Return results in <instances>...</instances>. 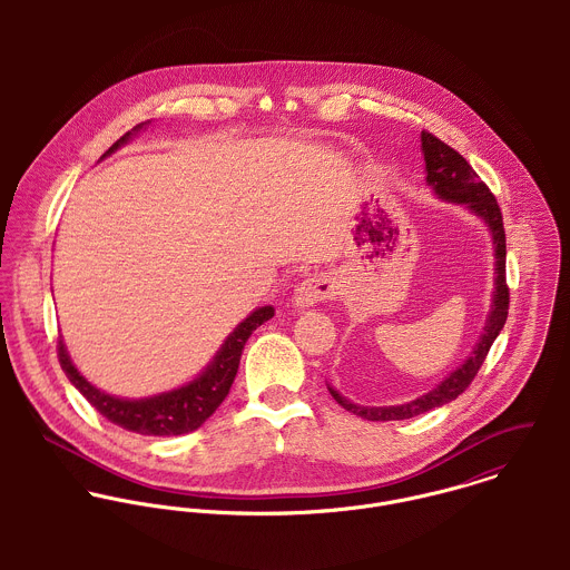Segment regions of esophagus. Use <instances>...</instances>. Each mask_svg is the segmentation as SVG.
<instances>
[{
	"label": "esophagus",
	"instance_id": "1",
	"mask_svg": "<svg viewBox=\"0 0 570 570\" xmlns=\"http://www.w3.org/2000/svg\"><path fill=\"white\" fill-rule=\"evenodd\" d=\"M335 296V285L325 274H314L305 278L296 289H294V307L305 309L314 307L316 303H325Z\"/></svg>",
	"mask_w": 570,
	"mask_h": 570
}]
</instances>
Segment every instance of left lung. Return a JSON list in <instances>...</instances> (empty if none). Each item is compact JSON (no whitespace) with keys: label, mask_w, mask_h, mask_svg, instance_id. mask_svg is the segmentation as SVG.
Here are the masks:
<instances>
[{"label":"left lung","mask_w":570,"mask_h":570,"mask_svg":"<svg viewBox=\"0 0 570 570\" xmlns=\"http://www.w3.org/2000/svg\"><path fill=\"white\" fill-rule=\"evenodd\" d=\"M421 151H423V160H425L428 186L441 199L463 204L468 210H472L476 217H481L485 222V226L491 233L493 256H495V272H493L495 287H493V298H491V312H489L488 325L483 328V335H481L479 344L474 346V351L470 353V357L456 371H452L441 384H436V389L416 397L414 402H407L402 406H357L326 384L331 397L340 406L362 416V419H368V421L410 419V416L423 414L432 407L443 406V404H450L452 400H456L476 377L479 368L483 366V362L488 357L493 340L502 331V326L507 323V314H509V287H507V278H504L507 244H504L502 213H500L495 197L491 195L488 184L474 173L470 163L459 151H454L452 147L441 142L436 136L421 131Z\"/></svg>","instance_id":"1"}]
</instances>
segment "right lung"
Returning <instances> with one entry per match:
<instances>
[{"instance_id": "right-lung-1", "label": "right lung", "mask_w": 570, "mask_h": 570, "mask_svg": "<svg viewBox=\"0 0 570 570\" xmlns=\"http://www.w3.org/2000/svg\"><path fill=\"white\" fill-rule=\"evenodd\" d=\"M147 122L134 127L127 131L118 142L109 147V154L120 149L122 145L129 142L134 134H138ZM102 156V158H105ZM274 316V307H258L254 309L244 323H239L237 328L226 337L213 362L188 384L173 389L168 393H160L154 397H142V400H122L114 397L94 384H89L79 368L72 364L68 348L63 340L57 344L59 362L61 368L66 371L68 380L79 389L82 397L96 407L107 421L138 434H151V436H177V434H188L197 430L222 402L228 397L230 386L237 377L242 353H244L245 342L252 335L254 328L267 323Z\"/></svg>"}]
</instances>
